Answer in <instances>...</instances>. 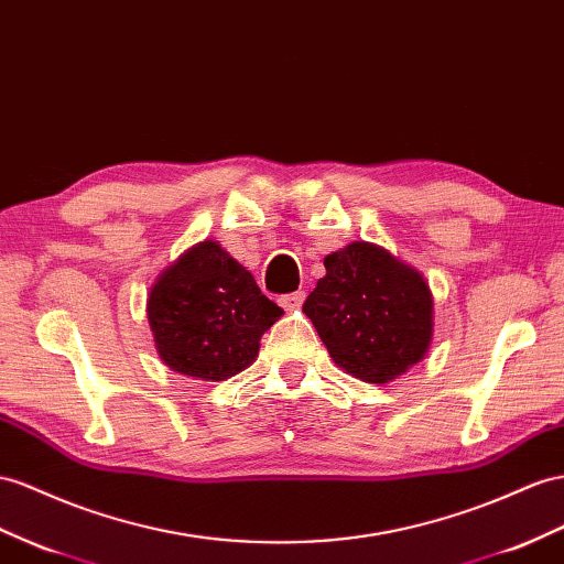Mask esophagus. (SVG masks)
I'll return each instance as SVG.
<instances>
[{
    "mask_svg": "<svg viewBox=\"0 0 564 564\" xmlns=\"http://www.w3.org/2000/svg\"><path fill=\"white\" fill-rule=\"evenodd\" d=\"M302 302H305V291H295V293H288L279 297V305L283 310H297Z\"/></svg>",
    "mask_w": 564,
    "mask_h": 564,
    "instance_id": "esophagus-1",
    "label": "esophagus"
}]
</instances>
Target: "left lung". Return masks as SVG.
<instances>
[{"label":"left lung","instance_id":"8db88e82","mask_svg":"<svg viewBox=\"0 0 564 564\" xmlns=\"http://www.w3.org/2000/svg\"><path fill=\"white\" fill-rule=\"evenodd\" d=\"M324 267L302 312L340 369L388 383L424 359L433 297L420 271L365 240L328 254Z\"/></svg>","mask_w":564,"mask_h":564}]
</instances>
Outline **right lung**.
<instances>
[{
	"mask_svg": "<svg viewBox=\"0 0 564 564\" xmlns=\"http://www.w3.org/2000/svg\"><path fill=\"white\" fill-rule=\"evenodd\" d=\"M281 314L252 273L214 240L181 254L148 297L159 357L173 371L202 381H224L250 367L264 330Z\"/></svg>",
	"mask_w": 564,
	"mask_h": 564,
	"instance_id": "right-lung-1",
	"label": "right lung"
}]
</instances>
